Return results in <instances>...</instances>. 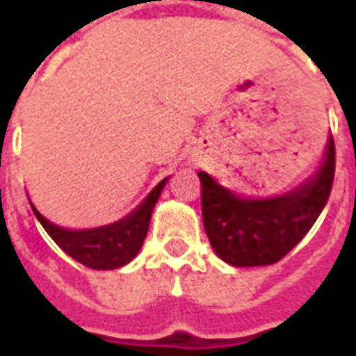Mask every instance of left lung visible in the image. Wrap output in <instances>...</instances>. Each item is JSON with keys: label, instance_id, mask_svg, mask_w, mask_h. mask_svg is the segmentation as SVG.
I'll return each mask as SVG.
<instances>
[{"label": "left lung", "instance_id": "1", "mask_svg": "<svg viewBox=\"0 0 356 356\" xmlns=\"http://www.w3.org/2000/svg\"><path fill=\"white\" fill-rule=\"evenodd\" d=\"M336 173L334 137L326 160L309 183L286 196L244 200L200 171L202 217L216 254L234 267L273 265L311 231L332 193Z\"/></svg>", "mask_w": 356, "mask_h": 356}]
</instances>
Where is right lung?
<instances>
[{
	"instance_id": "add662e5",
	"label": "right lung",
	"mask_w": 356,
	"mask_h": 356,
	"mask_svg": "<svg viewBox=\"0 0 356 356\" xmlns=\"http://www.w3.org/2000/svg\"><path fill=\"white\" fill-rule=\"evenodd\" d=\"M165 179L160 181L147 200L139 208L118 223L91 229V231H66L57 225L49 223L45 217L32 206L35 217L40 219L43 229L51 238L57 242V246L76 259L81 265L97 270H110V268L124 267L137 255L147 238L148 225L152 217L158 196L162 193Z\"/></svg>"
}]
</instances>
